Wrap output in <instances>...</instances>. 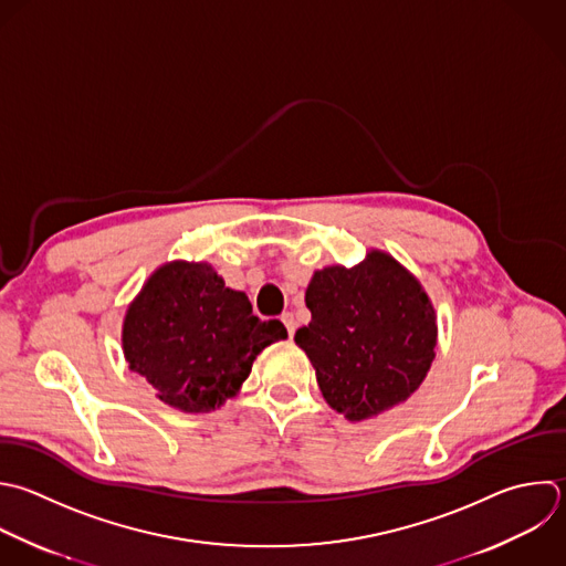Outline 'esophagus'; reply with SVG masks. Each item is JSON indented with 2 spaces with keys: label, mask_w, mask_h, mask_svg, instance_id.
Segmentation results:
<instances>
[{
  "label": "esophagus",
  "mask_w": 566,
  "mask_h": 566,
  "mask_svg": "<svg viewBox=\"0 0 566 566\" xmlns=\"http://www.w3.org/2000/svg\"><path fill=\"white\" fill-rule=\"evenodd\" d=\"M281 321L285 323V327H287V334H290V336H294V332H296V321H294V314H292V312H285V314L281 316Z\"/></svg>",
  "instance_id": "1"
}]
</instances>
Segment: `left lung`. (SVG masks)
Here are the masks:
<instances>
[{"instance_id": "obj_1", "label": "left lung", "mask_w": 566, "mask_h": 566, "mask_svg": "<svg viewBox=\"0 0 566 566\" xmlns=\"http://www.w3.org/2000/svg\"><path fill=\"white\" fill-rule=\"evenodd\" d=\"M305 305L312 321L294 340L323 398L347 420L389 411L422 385L436 356V310L391 254L369 250L354 268L316 270Z\"/></svg>"}]
</instances>
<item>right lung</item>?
I'll list each match as a JSON object with an SVG mask.
<instances>
[{"label": "right lung", "mask_w": 566, "mask_h": 566, "mask_svg": "<svg viewBox=\"0 0 566 566\" xmlns=\"http://www.w3.org/2000/svg\"><path fill=\"white\" fill-rule=\"evenodd\" d=\"M283 338V323L254 316L245 292L226 287L206 261L159 265L128 305L122 329L130 371L186 413H208L234 398L254 358Z\"/></svg>", "instance_id": "right-lung-1"}]
</instances>
